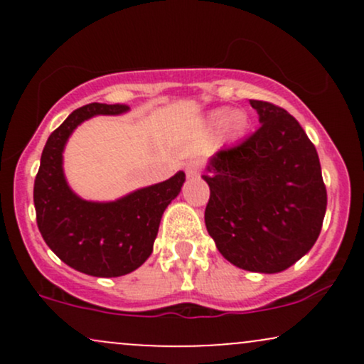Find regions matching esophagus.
<instances>
[{"instance_id": "34e87169", "label": "esophagus", "mask_w": 364, "mask_h": 364, "mask_svg": "<svg viewBox=\"0 0 364 364\" xmlns=\"http://www.w3.org/2000/svg\"><path fill=\"white\" fill-rule=\"evenodd\" d=\"M200 169H202V161H200V159H190V161L186 162V174L190 178L196 176V174L200 173Z\"/></svg>"}]
</instances>
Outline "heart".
Wrapping results in <instances>:
<instances>
[{"mask_svg":"<svg viewBox=\"0 0 364 364\" xmlns=\"http://www.w3.org/2000/svg\"><path fill=\"white\" fill-rule=\"evenodd\" d=\"M212 124L217 128H224L232 139L241 136L246 132L248 121L243 112H231L229 109H217L210 114Z\"/></svg>","mask_w":364,"mask_h":364,"instance_id":"1","label":"heart"}]
</instances>
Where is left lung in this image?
<instances>
[{
    "mask_svg": "<svg viewBox=\"0 0 364 364\" xmlns=\"http://www.w3.org/2000/svg\"><path fill=\"white\" fill-rule=\"evenodd\" d=\"M260 128L217 150L203 179L205 225L228 262L250 272L289 269L315 245L327 210L315 145L282 107L250 101Z\"/></svg>",
    "mask_w": 364,
    "mask_h": 364,
    "instance_id": "left-lung-1",
    "label": "left lung"
}]
</instances>
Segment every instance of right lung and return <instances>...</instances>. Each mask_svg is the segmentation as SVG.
<instances>
[{
    "label": "right lung",
    "instance_id": "obj_1",
    "mask_svg": "<svg viewBox=\"0 0 364 364\" xmlns=\"http://www.w3.org/2000/svg\"><path fill=\"white\" fill-rule=\"evenodd\" d=\"M124 104L78 107L46 141L34 183L37 225L46 245L72 269L94 277H119L150 257L159 224L181 191L185 173L140 188L114 202H87L68 186L63 150L73 129L97 114H121Z\"/></svg>",
    "mask_w": 364,
    "mask_h": 364
}]
</instances>
